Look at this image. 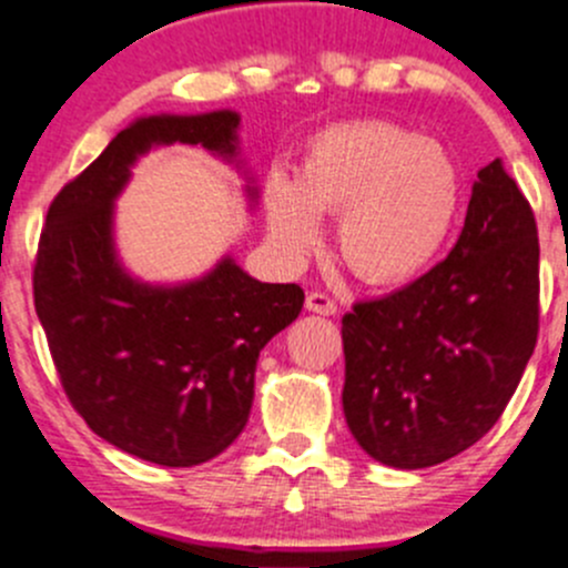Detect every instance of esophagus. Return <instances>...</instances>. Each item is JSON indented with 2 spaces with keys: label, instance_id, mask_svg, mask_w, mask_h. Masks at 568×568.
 Masks as SVG:
<instances>
[{
  "label": "esophagus",
  "instance_id": "34e87169",
  "mask_svg": "<svg viewBox=\"0 0 568 568\" xmlns=\"http://www.w3.org/2000/svg\"><path fill=\"white\" fill-rule=\"evenodd\" d=\"M305 307H307V311H311V313H318V316H335V313H337L335 302H332L326 294H318V291H313V294H307Z\"/></svg>",
  "mask_w": 568,
  "mask_h": 568
}]
</instances>
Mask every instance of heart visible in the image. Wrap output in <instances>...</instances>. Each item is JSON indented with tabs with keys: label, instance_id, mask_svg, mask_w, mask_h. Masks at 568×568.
Returning a JSON list of instances; mask_svg holds the SVG:
<instances>
[{
	"label": "heart",
	"instance_id": "heart-1",
	"mask_svg": "<svg viewBox=\"0 0 568 568\" xmlns=\"http://www.w3.org/2000/svg\"><path fill=\"white\" fill-rule=\"evenodd\" d=\"M459 205L450 153L382 120L318 131L294 178L274 170L263 183L268 236L285 257L311 255L321 242L318 216H337V252L371 285H400L426 272Z\"/></svg>",
	"mask_w": 568,
	"mask_h": 568
}]
</instances>
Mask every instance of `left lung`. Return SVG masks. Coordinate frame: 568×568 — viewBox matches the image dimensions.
I'll return each instance as SVG.
<instances>
[{"label": "left lung", "mask_w": 568, "mask_h": 568, "mask_svg": "<svg viewBox=\"0 0 568 568\" xmlns=\"http://www.w3.org/2000/svg\"><path fill=\"white\" fill-rule=\"evenodd\" d=\"M538 335V233L500 159L473 183L443 263L343 316V415L371 459L434 467L478 443Z\"/></svg>", "instance_id": "obj_1"}]
</instances>
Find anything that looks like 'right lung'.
Wrapping results in <instances>:
<instances>
[{
	"label": "right lung",
	"mask_w": 568,
	"mask_h": 568,
	"mask_svg": "<svg viewBox=\"0 0 568 568\" xmlns=\"http://www.w3.org/2000/svg\"><path fill=\"white\" fill-rule=\"evenodd\" d=\"M239 112L145 114L62 186L36 263V311L73 409L114 448L162 467L220 456L250 420L261 348L302 311L296 283H261L231 255L183 283H148L114 242L131 170L164 145H200L244 175Z\"/></svg>",
	"instance_id": "obj_1"
}]
</instances>
